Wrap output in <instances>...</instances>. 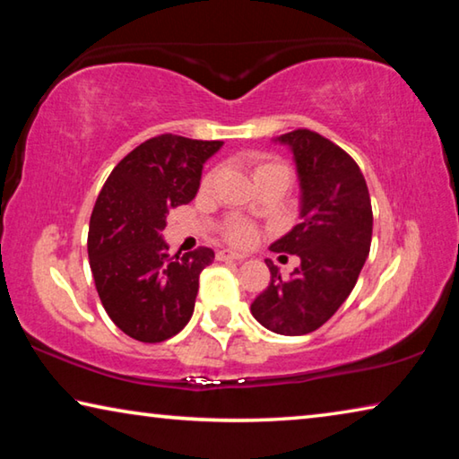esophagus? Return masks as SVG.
Instances as JSON below:
<instances>
[{"label": "esophagus", "instance_id": "esophagus-1", "mask_svg": "<svg viewBox=\"0 0 459 459\" xmlns=\"http://www.w3.org/2000/svg\"><path fill=\"white\" fill-rule=\"evenodd\" d=\"M216 259H219V261H245L247 255L238 253V251H232V248H222V251L216 253Z\"/></svg>", "mask_w": 459, "mask_h": 459}]
</instances>
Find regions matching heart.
I'll list each match as a JSON object with an SVG mask.
<instances>
[{
    "label": "heart",
    "instance_id": "b5f03b06",
    "mask_svg": "<svg viewBox=\"0 0 459 459\" xmlns=\"http://www.w3.org/2000/svg\"><path fill=\"white\" fill-rule=\"evenodd\" d=\"M248 166H251V174L257 184L261 180H267V178H273V176L287 178L285 166L279 164V161H275V160L267 158V155H261V153L251 155V158H248ZM211 182H212V174H208L204 180H202V186L208 188ZM224 235H227L230 243L247 245V243H251V238H253V229L240 221H230L227 224V229H224Z\"/></svg>",
    "mask_w": 459,
    "mask_h": 459
}]
</instances>
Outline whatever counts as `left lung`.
Here are the masks:
<instances>
[{"label": "left lung", "mask_w": 459, "mask_h": 459, "mask_svg": "<svg viewBox=\"0 0 459 459\" xmlns=\"http://www.w3.org/2000/svg\"><path fill=\"white\" fill-rule=\"evenodd\" d=\"M275 142L293 153L301 222L269 248L298 255L299 265L283 279L265 261L271 281L251 314L271 332L304 336L328 322L354 290L370 251L372 206L360 168L330 139L295 129Z\"/></svg>", "instance_id": "obj_1"}]
</instances>
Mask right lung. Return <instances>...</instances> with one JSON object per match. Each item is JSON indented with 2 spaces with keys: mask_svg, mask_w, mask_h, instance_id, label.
<instances>
[{
  "mask_svg": "<svg viewBox=\"0 0 459 459\" xmlns=\"http://www.w3.org/2000/svg\"><path fill=\"white\" fill-rule=\"evenodd\" d=\"M222 142L158 135L127 153L100 190L89 224V263L105 312L139 342L176 336L194 312L214 251L169 257L161 230L172 208L196 196L202 168Z\"/></svg>",
  "mask_w": 459,
  "mask_h": 459,
  "instance_id": "1",
  "label": "right lung"
}]
</instances>
